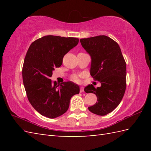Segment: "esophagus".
<instances>
[{
  "label": "esophagus",
  "instance_id": "34e87169",
  "mask_svg": "<svg viewBox=\"0 0 151 151\" xmlns=\"http://www.w3.org/2000/svg\"><path fill=\"white\" fill-rule=\"evenodd\" d=\"M84 87H81V89H80V92L82 93V92H84Z\"/></svg>",
  "mask_w": 151,
  "mask_h": 151
}]
</instances>
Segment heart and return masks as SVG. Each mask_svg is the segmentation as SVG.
Instances as JSON below:
<instances>
[{
  "instance_id": "heart-1",
  "label": "heart",
  "mask_w": 151,
  "mask_h": 151,
  "mask_svg": "<svg viewBox=\"0 0 151 151\" xmlns=\"http://www.w3.org/2000/svg\"><path fill=\"white\" fill-rule=\"evenodd\" d=\"M72 80L75 82H80V78L78 76H73L72 77Z\"/></svg>"
}]
</instances>
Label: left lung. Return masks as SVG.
I'll return each instance as SVG.
<instances>
[{
  "instance_id": "obj_1",
  "label": "left lung",
  "mask_w": 151,
  "mask_h": 151,
  "mask_svg": "<svg viewBox=\"0 0 151 151\" xmlns=\"http://www.w3.org/2000/svg\"><path fill=\"white\" fill-rule=\"evenodd\" d=\"M82 47L91 56L90 75L101 86L89 84L84 88L87 93L96 95L97 102L88 107L98 115L110 113L123 99L126 89L127 66L119 45L106 36L81 39Z\"/></svg>"
}]
</instances>
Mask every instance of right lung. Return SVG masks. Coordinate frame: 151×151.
<instances>
[{"label": "right lung", "instance_id": "obj_1", "mask_svg": "<svg viewBox=\"0 0 151 151\" xmlns=\"http://www.w3.org/2000/svg\"><path fill=\"white\" fill-rule=\"evenodd\" d=\"M78 38L45 36L32 43L22 67V81L28 101L37 112L50 119L68 110L70 100L78 94L79 86L72 82L58 84L50 77L63 58L78 43Z\"/></svg>", "mask_w": 151, "mask_h": 151}]
</instances>
